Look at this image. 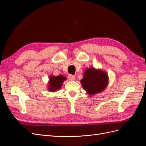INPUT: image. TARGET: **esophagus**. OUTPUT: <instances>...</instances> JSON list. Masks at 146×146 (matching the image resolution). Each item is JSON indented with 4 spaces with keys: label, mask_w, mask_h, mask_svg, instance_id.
Wrapping results in <instances>:
<instances>
[{
    "label": "esophagus",
    "mask_w": 146,
    "mask_h": 146,
    "mask_svg": "<svg viewBox=\"0 0 146 146\" xmlns=\"http://www.w3.org/2000/svg\"><path fill=\"white\" fill-rule=\"evenodd\" d=\"M68 78H69V80L72 81V80H75V78H76V77H75V76H73V75H69V76H68Z\"/></svg>",
    "instance_id": "34e87169"
}]
</instances>
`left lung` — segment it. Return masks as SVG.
I'll list each match as a JSON object with an SVG mask.
<instances>
[{
  "label": "left lung",
  "instance_id": "left-lung-1",
  "mask_svg": "<svg viewBox=\"0 0 146 146\" xmlns=\"http://www.w3.org/2000/svg\"><path fill=\"white\" fill-rule=\"evenodd\" d=\"M80 82L88 94L93 95L105 90L108 85V78L106 72L91 68L85 70Z\"/></svg>",
  "mask_w": 146,
  "mask_h": 146
}]
</instances>
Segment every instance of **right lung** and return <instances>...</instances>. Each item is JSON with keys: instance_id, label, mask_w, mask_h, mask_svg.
<instances>
[{"instance_id": "add662e5", "label": "right lung", "mask_w": 146, "mask_h": 146, "mask_svg": "<svg viewBox=\"0 0 146 146\" xmlns=\"http://www.w3.org/2000/svg\"><path fill=\"white\" fill-rule=\"evenodd\" d=\"M66 80V78L63 76H50L49 78V86L48 90L50 91L54 92L59 90L62 86L63 83Z\"/></svg>"}]
</instances>
